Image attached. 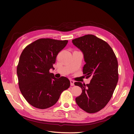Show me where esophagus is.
Returning a JSON list of instances; mask_svg holds the SVG:
<instances>
[{
  "label": "esophagus",
  "mask_w": 134,
  "mask_h": 134,
  "mask_svg": "<svg viewBox=\"0 0 134 134\" xmlns=\"http://www.w3.org/2000/svg\"><path fill=\"white\" fill-rule=\"evenodd\" d=\"M70 85H71V86H74V83H75V82L74 80H70Z\"/></svg>",
  "instance_id": "esophagus-1"
}]
</instances>
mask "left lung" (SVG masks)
I'll return each instance as SVG.
<instances>
[{
  "instance_id": "obj_1",
  "label": "left lung",
  "mask_w": 134,
  "mask_h": 134,
  "mask_svg": "<svg viewBox=\"0 0 134 134\" xmlns=\"http://www.w3.org/2000/svg\"><path fill=\"white\" fill-rule=\"evenodd\" d=\"M82 52L84 62L83 74L91 76L87 84L75 82L82 90L75 101L86 112L96 113L103 108L111 98L119 79L118 62L110 46L93 35H85L72 40Z\"/></svg>"
}]
</instances>
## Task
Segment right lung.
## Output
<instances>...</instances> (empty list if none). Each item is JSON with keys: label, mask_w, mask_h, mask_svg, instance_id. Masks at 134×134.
I'll list each match as a JSON object with an SVG mask.
<instances>
[{"label": "right lung", "mask_w": 134, "mask_h": 134, "mask_svg": "<svg viewBox=\"0 0 134 134\" xmlns=\"http://www.w3.org/2000/svg\"><path fill=\"white\" fill-rule=\"evenodd\" d=\"M68 40L41 38L28 45L20 56L17 69L18 84L23 96L32 106L49 108L58 102L62 93L70 87L65 76L56 78L51 69Z\"/></svg>", "instance_id": "1"}]
</instances>
